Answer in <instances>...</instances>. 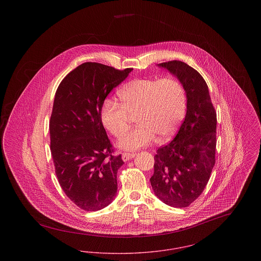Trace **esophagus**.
Instances as JSON below:
<instances>
[{"label":"esophagus","instance_id":"1","mask_svg":"<svg viewBox=\"0 0 261 261\" xmlns=\"http://www.w3.org/2000/svg\"><path fill=\"white\" fill-rule=\"evenodd\" d=\"M136 154L135 153H130V152H123L122 153V160L124 162H128L129 160H132Z\"/></svg>","mask_w":261,"mask_h":261}]
</instances>
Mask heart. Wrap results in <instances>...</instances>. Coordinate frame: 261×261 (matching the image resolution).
<instances>
[{
	"label": "heart",
	"instance_id": "heart-1",
	"mask_svg": "<svg viewBox=\"0 0 261 261\" xmlns=\"http://www.w3.org/2000/svg\"><path fill=\"white\" fill-rule=\"evenodd\" d=\"M122 105L106 99L100 111L103 126L113 136L122 135L129 115L137 114L138 126L127 132L118 141V147L127 150L144 148L156 137L165 142L185 117L187 95L185 88L176 78L136 79L119 90Z\"/></svg>",
	"mask_w": 261,
	"mask_h": 261
}]
</instances>
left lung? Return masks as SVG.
<instances>
[{
    "mask_svg": "<svg viewBox=\"0 0 261 261\" xmlns=\"http://www.w3.org/2000/svg\"><path fill=\"white\" fill-rule=\"evenodd\" d=\"M185 88L187 112L177 135L158 149L150 185L165 204L187 207L199 198L215 164L216 112L199 72L180 61L162 62Z\"/></svg>",
    "mask_w": 261,
    "mask_h": 261,
    "instance_id": "left-lung-1",
    "label": "left lung"
}]
</instances>
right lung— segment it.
<instances>
[{"label":"right lung","instance_id":"add662e5","mask_svg":"<svg viewBox=\"0 0 261 261\" xmlns=\"http://www.w3.org/2000/svg\"><path fill=\"white\" fill-rule=\"evenodd\" d=\"M132 70L85 62L66 75L56 92L50 152L62 191L81 210H102L116 196L117 170L124 162L120 154L112 155L100 111L112 89Z\"/></svg>","mask_w":261,"mask_h":261}]
</instances>
